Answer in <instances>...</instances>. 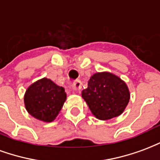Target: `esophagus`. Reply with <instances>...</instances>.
Returning <instances> with one entry per match:
<instances>
[{
  "label": "esophagus",
  "mask_w": 160,
  "mask_h": 160,
  "mask_svg": "<svg viewBox=\"0 0 160 160\" xmlns=\"http://www.w3.org/2000/svg\"><path fill=\"white\" fill-rule=\"evenodd\" d=\"M81 86H82V82H81L80 80H76V81H75V83H74V85H73V90L74 91L80 90Z\"/></svg>",
  "instance_id": "34e87169"
}]
</instances>
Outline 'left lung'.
<instances>
[{
	"label": "left lung",
	"instance_id": "1",
	"mask_svg": "<svg viewBox=\"0 0 160 160\" xmlns=\"http://www.w3.org/2000/svg\"><path fill=\"white\" fill-rule=\"evenodd\" d=\"M81 96L94 117L103 121L120 116L130 99L127 84L110 72L92 74L88 81V87L82 91Z\"/></svg>",
	"mask_w": 160,
	"mask_h": 160
}]
</instances>
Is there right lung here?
Instances as JSON below:
<instances>
[{
    "label": "right lung",
    "mask_w": 160,
    "mask_h": 160,
    "mask_svg": "<svg viewBox=\"0 0 160 160\" xmlns=\"http://www.w3.org/2000/svg\"><path fill=\"white\" fill-rule=\"evenodd\" d=\"M66 99L64 88L45 77L30 85L24 95L27 112L43 122L56 119Z\"/></svg>",
    "instance_id": "obj_1"
}]
</instances>
